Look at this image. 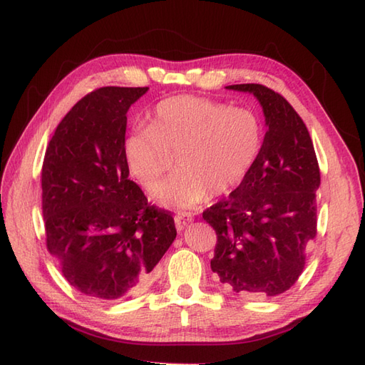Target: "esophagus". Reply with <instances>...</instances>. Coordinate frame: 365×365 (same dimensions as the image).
I'll return each instance as SVG.
<instances>
[{
    "mask_svg": "<svg viewBox=\"0 0 365 365\" xmlns=\"http://www.w3.org/2000/svg\"><path fill=\"white\" fill-rule=\"evenodd\" d=\"M174 221H175V227H177V230L178 232H182L185 227L188 226V224L192 221V216L190 215V213H185V212H182V213H178L175 218H174Z\"/></svg>",
    "mask_w": 365,
    "mask_h": 365,
    "instance_id": "1",
    "label": "esophagus"
}]
</instances>
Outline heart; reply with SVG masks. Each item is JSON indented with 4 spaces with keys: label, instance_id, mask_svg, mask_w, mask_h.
<instances>
[{
    "label": "heart",
    "instance_id": "1",
    "mask_svg": "<svg viewBox=\"0 0 365 365\" xmlns=\"http://www.w3.org/2000/svg\"><path fill=\"white\" fill-rule=\"evenodd\" d=\"M263 145V123L251 108L197 96H175L155 106L150 125L130 131L123 153L131 177L157 195L177 157L178 173L160 204L195 208L242 185Z\"/></svg>",
    "mask_w": 365,
    "mask_h": 365
}]
</instances>
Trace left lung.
I'll use <instances>...</instances> for the list:
<instances>
[{
    "instance_id": "obj_1",
    "label": "left lung",
    "mask_w": 365,
    "mask_h": 365,
    "mask_svg": "<svg viewBox=\"0 0 365 365\" xmlns=\"http://www.w3.org/2000/svg\"><path fill=\"white\" fill-rule=\"evenodd\" d=\"M227 89L257 98L268 130L246 180L202 213L218 237L210 265L235 293L276 297L298 281L317 235L319 161L306 123L281 94L263 84Z\"/></svg>"
}]
</instances>
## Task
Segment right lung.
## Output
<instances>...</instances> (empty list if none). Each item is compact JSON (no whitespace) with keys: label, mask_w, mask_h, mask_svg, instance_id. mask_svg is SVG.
<instances>
[{"label":"right lung","mask_w":365,"mask_h":365,"mask_svg":"<svg viewBox=\"0 0 365 365\" xmlns=\"http://www.w3.org/2000/svg\"><path fill=\"white\" fill-rule=\"evenodd\" d=\"M147 89L92 91L59 122L45 152L46 250L66 281L96 299L144 292L177 235L170 212L150 205L128 178L127 111Z\"/></svg>","instance_id":"right-lung-1"}]
</instances>
